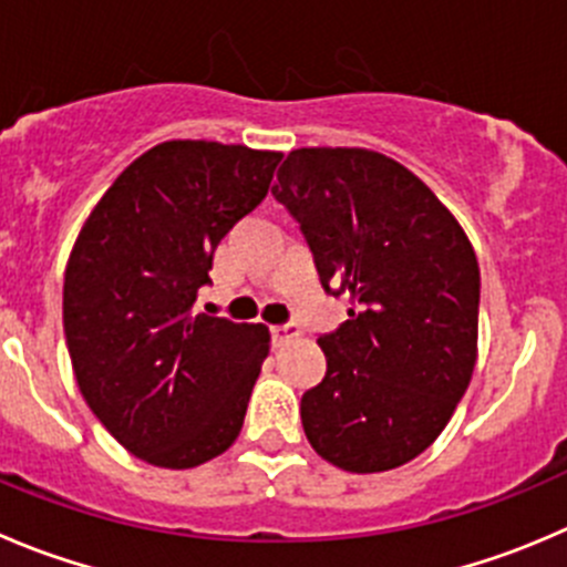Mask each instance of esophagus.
Here are the masks:
<instances>
[{
  "mask_svg": "<svg viewBox=\"0 0 567 567\" xmlns=\"http://www.w3.org/2000/svg\"><path fill=\"white\" fill-rule=\"evenodd\" d=\"M271 334H274V343L285 346V343H290V340L301 338V327H299V323H293V321L277 323V327H271Z\"/></svg>",
  "mask_w": 567,
  "mask_h": 567,
  "instance_id": "esophagus-1",
  "label": "esophagus"
}]
</instances>
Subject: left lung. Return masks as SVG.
I'll use <instances>...</instances> for the list:
<instances>
[{
  "label": "left lung",
  "mask_w": 567,
  "mask_h": 567,
  "mask_svg": "<svg viewBox=\"0 0 567 567\" xmlns=\"http://www.w3.org/2000/svg\"><path fill=\"white\" fill-rule=\"evenodd\" d=\"M271 194L299 221L323 290L351 296L321 334L327 377L301 395L310 446L351 474L399 468L437 441L468 390L480 262L410 168L371 150H293Z\"/></svg>",
  "instance_id": "8db88e82"
}]
</instances>
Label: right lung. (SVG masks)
Returning <instances> with one entry per match:
<instances>
[{"label": "right lung", "mask_w": 567, "mask_h": 567, "mask_svg": "<svg viewBox=\"0 0 567 567\" xmlns=\"http://www.w3.org/2000/svg\"><path fill=\"white\" fill-rule=\"evenodd\" d=\"M282 152L166 141L99 199L65 266L63 329L82 399L130 454L196 468L240 435L268 357L262 323L199 312L216 246L268 194Z\"/></svg>", "instance_id": "obj_1"}]
</instances>
